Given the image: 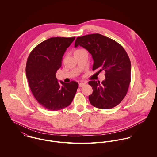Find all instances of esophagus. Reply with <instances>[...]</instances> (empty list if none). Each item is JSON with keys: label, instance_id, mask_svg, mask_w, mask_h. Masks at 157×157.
<instances>
[{"label": "esophagus", "instance_id": "1", "mask_svg": "<svg viewBox=\"0 0 157 157\" xmlns=\"http://www.w3.org/2000/svg\"><path fill=\"white\" fill-rule=\"evenodd\" d=\"M85 83H79V87L80 88H81V87H82V86H85Z\"/></svg>", "mask_w": 157, "mask_h": 157}]
</instances>
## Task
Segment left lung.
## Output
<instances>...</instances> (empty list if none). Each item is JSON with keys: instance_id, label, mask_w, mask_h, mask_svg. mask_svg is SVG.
Listing matches in <instances>:
<instances>
[{"instance_id": "obj_1", "label": "left lung", "mask_w": 157, "mask_h": 157, "mask_svg": "<svg viewBox=\"0 0 157 157\" xmlns=\"http://www.w3.org/2000/svg\"><path fill=\"white\" fill-rule=\"evenodd\" d=\"M82 46L92 56V69L106 72L101 83L95 80L88 84L93 92L89 95L90 104L99 109H109L124 98L131 82V64L124 49L110 38L100 34L77 38L74 47Z\"/></svg>"}]
</instances>
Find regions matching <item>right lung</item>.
I'll return each instance as SVG.
<instances>
[{"instance_id":"1","label":"right lung","mask_w":157,"mask_h":157,"mask_svg":"<svg viewBox=\"0 0 157 157\" xmlns=\"http://www.w3.org/2000/svg\"><path fill=\"white\" fill-rule=\"evenodd\" d=\"M75 37H52L37 45L26 62V75L31 90L39 103L50 111H59L72 102L78 87L75 81L59 82L56 74L62 57Z\"/></svg>"}]
</instances>
